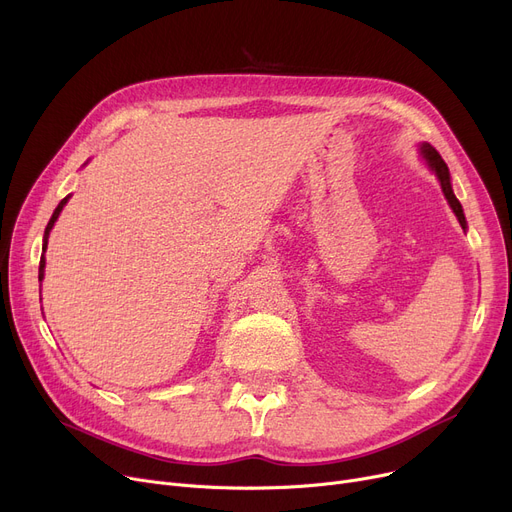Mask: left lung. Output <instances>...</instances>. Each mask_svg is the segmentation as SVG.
<instances>
[{"mask_svg": "<svg viewBox=\"0 0 512 512\" xmlns=\"http://www.w3.org/2000/svg\"><path fill=\"white\" fill-rule=\"evenodd\" d=\"M421 155H423V159H425V164L429 166V170H432V172L438 176L440 186H442V193H444L448 205L452 207V211H454V215H456V220H459V224H461L463 230H465V228H467V220H465V213H463V205L459 203V199H456L454 193H452L450 172H448L446 161L442 159V155H440L432 145H429V143H423V145H421Z\"/></svg>", "mask_w": 512, "mask_h": 512, "instance_id": "1", "label": "left lung"}]
</instances>
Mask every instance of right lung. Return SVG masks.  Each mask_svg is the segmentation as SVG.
Returning a JSON list of instances; mask_svg holds the SVG:
<instances>
[{
  "mask_svg": "<svg viewBox=\"0 0 512 512\" xmlns=\"http://www.w3.org/2000/svg\"><path fill=\"white\" fill-rule=\"evenodd\" d=\"M68 199H70V197L62 199L60 205L56 207V211H53V215H51V220H49V224H47V228H45V236H43V253H45V249H47V236H49L53 224H56V220L60 218V211L64 209V205L68 203ZM43 270H45V257H41V263H39V280H43Z\"/></svg>",
  "mask_w": 512,
  "mask_h": 512,
  "instance_id": "1",
  "label": "right lung"
}]
</instances>
